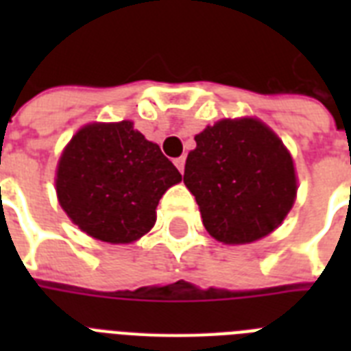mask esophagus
<instances>
[{
	"mask_svg": "<svg viewBox=\"0 0 351 351\" xmlns=\"http://www.w3.org/2000/svg\"><path fill=\"white\" fill-rule=\"evenodd\" d=\"M175 165H176V167H178V171H180V173H184V167H186V158H184V156H180V158H176L175 160Z\"/></svg>",
	"mask_w": 351,
	"mask_h": 351,
	"instance_id": "esophagus-1",
	"label": "esophagus"
}]
</instances>
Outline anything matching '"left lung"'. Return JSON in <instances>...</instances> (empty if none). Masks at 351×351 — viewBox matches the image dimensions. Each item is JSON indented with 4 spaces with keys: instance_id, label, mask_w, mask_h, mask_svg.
<instances>
[{
    "instance_id": "obj_1",
    "label": "left lung",
    "mask_w": 351,
    "mask_h": 351,
    "mask_svg": "<svg viewBox=\"0 0 351 351\" xmlns=\"http://www.w3.org/2000/svg\"><path fill=\"white\" fill-rule=\"evenodd\" d=\"M195 142L184 184L209 234L224 244H247L271 233L297 195L293 160L277 134L242 118L206 127Z\"/></svg>"
}]
</instances>
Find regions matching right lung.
I'll return each mask as SVG.
<instances>
[{
  "label": "right lung",
  "mask_w": 351,
  "mask_h": 351,
  "mask_svg": "<svg viewBox=\"0 0 351 351\" xmlns=\"http://www.w3.org/2000/svg\"><path fill=\"white\" fill-rule=\"evenodd\" d=\"M180 180L158 145L123 120L90 123L74 134L58 164L56 193L80 230L129 244L153 228L160 198Z\"/></svg>",
  "instance_id": "obj_1"
}]
</instances>
